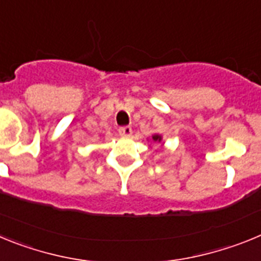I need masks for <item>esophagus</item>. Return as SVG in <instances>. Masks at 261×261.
Returning <instances> with one entry per match:
<instances>
[{
    "label": "esophagus",
    "mask_w": 261,
    "mask_h": 261,
    "mask_svg": "<svg viewBox=\"0 0 261 261\" xmlns=\"http://www.w3.org/2000/svg\"><path fill=\"white\" fill-rule=\"evenodd\" d=\"M119 133L121 136H130V135H132V128H130L129 125L121 126V128L119 129Z\"/></svg>",
    "instance_id": "1"
}]
</instances>
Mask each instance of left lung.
I'll list each match as a JSON object with an SVG mask.
<instances>
[{"label":"left lung","mask_w":261,"mask_h":261,"mask_svg":"<svg viewBox=\"0 0 261 261\" xmlns=\"http://www.w3.org/2000/svg\"><path fill=\"white\" fill-rule=\"evenodd\" d=\"M153 140L154 141H161V136H158V135L153 136Z\"/></svg>","instance_id":"obj_1"}]
</instances>
